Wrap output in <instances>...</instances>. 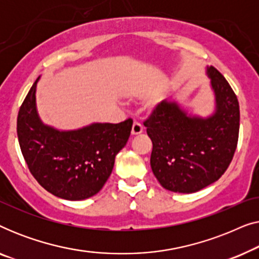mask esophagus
I'll return each mask as SVG.
<instances>
[{
    "instance_id": "esophagus-1",
    "label": "esophagus",
    "mask_w": 259,
    "mask_h": 259,
    "mask_svg": "<svg viewBox=\"0 0 259 259\" xmlns=\"http://www.w3.org/2000/svg\"><path fill=\"white\" fill-rule=\"evenodd\" d=\"M144 131V127L141 125L140 122L138 121H134L133 122V126H132V136H138V134L143 133Z\"/></svg>"
}]
</instances>
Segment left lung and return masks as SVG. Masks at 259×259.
<instances>
[{
	"instance_id": "left-lung-1",
	"label": "left lung",
	"mask_w": 259,
	"mask_h": 259,
	"mask_svg": "<svg viewBox=\"0 0 259 259\" xmlns=\"http://www.w3.org/2000/svg\"><path fill=\"white\" fill-rule=\"evenodd\" d=\"M214 92V113L189 115L176 101L155 106L144 122L153 148L151 167L164 189L197 192L217 182L228 169L239 134V104L228 81L207 67Z\"/></svg>"
}]
</instances>
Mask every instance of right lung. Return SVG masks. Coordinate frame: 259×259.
I'll return each instance as SVG.
<instances>
[{"label": "right lung", "mask_w": 259, "mask_h": 259, "mask_svg": "<svg viewBox=\"0 0 259 259\" xmlns=\"http://www.w3.org/2000/svg\"><path fill=\"white\" fill-rule=\"evenodd\" d=\"M37 77L17 115V137L28 168L54 196L83 200L102 189L111 176L115 155L128 140L133 120L95 122L74 131L45 125L36 109Z\"/></svg>", "instance_id": "add662e5"}]
</instances>
